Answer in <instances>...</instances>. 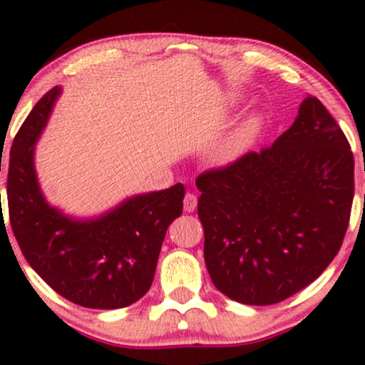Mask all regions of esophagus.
Here are the masks:
<instances>
[{"mask_svg": "<svg viewBox=\"0 0 365 365\" xmlns=\"http://www.w3.org/2000/svg\"><path fill=\"white\" fill-rule=\"evenodd\" d=\"M184 211H187V213H191V211L196 210L197 206V200H196V195H192V192H186V196H184Z\"/></svg>", "mask_w": 365, "mask_h": 365, "instance_id": "esophagus-1", "label": "esophagus"}]
</instances>
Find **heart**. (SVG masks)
<instances>
[{
    "mask_svg": "<svg viewBox=\"0 0 365 365\" xmlns=\"http://www.w3.org/2000/svg\"><path fill=\"white\" fill-rule=\"evenodd\" d=\"M260 125H262V121H260L259 116H250V118H247L244 123L237 128V132L233 133V137L228 140L227 145L218 152L217 160L230 162L233 159H237L240 154H244L247 148L252 145V142L255 140V137H257Z\"/></svg>",
    "mask_w": 365,
    "mask_h": 365,
    "instance_id": "obj_1",
    "label": "heart"
}]
</instances>
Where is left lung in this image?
Here are the masks:
<instances>
[{
	"label": "left lung",
	"mask_w": 365,
	"mask_h": 365,
	"mask_svg": "<svg viewBox=\"0 0 365 365\" xmlns=\"http://www.w3.org/2000/svg\"><path fill=\"white\" fill-rule=\"evenodd\" d=\"M205 262L233 301L265 307L307 287L339 254L354 200V155L308 96L271 147L196 179Z\"/></svg>",
	"instance_id": "1"
}]
</instances>
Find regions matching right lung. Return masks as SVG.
Returning a JSON list of instances; mask_svg holds the SVG:
<instances>
[{
  "instance_id": "right-lung-1",
  "label": "right lung",
  "mask_w": 365,
  "mask_h": 365,
  "mask_svg": "<svg viewBox=\"0 0 365 365\" xmlns=\"http://www.w3.org/2000/svg\"><path fill=\"white\" fill-rule=\"evenodd\" d=\"M58 94L56 86L40 98L13 140L6 184L13 235L31 269L66 299L94 309L130 307L150 289L165 232L182 213L184 186L133 196L93 220L52 208L40 191L34 145Z\"/></svg>"
}]
</instances>
